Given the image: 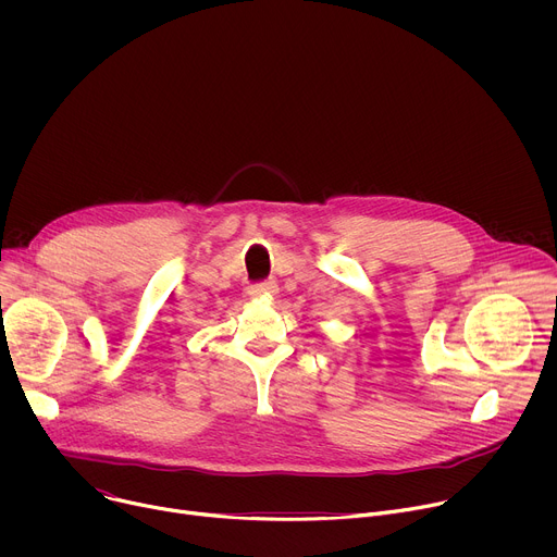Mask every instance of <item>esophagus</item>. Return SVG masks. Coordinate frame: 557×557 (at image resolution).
Segmentation results:
<instances>
[{"label":"esophagus","mask_w":557,"mask_h":557,"mask_svg":"<svg viewBox=\"0 0 557 557\" xmlns=\"http://www.w3.org/2000/svg\"><path fill=\"white\" fill-rule=\"evenodd\" d=\"M275 293H277V284L273 280H264V282L249 286V295H253V297H264V295H275Z\"/></svg>","instance_id":"obj_1"}]
</instances>
